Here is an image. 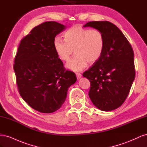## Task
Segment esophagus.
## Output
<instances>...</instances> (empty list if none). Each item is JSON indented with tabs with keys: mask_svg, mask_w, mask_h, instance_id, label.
Masks as SVG:
<instances>
[{
	"mask_svg": "<svg viewBox=\"0 0 147 147\" xmlns=\"http://www.w3.org/2000/svg\"><path fill=\"white\" fill-rule=\"evenodd\" d=\"M76 76H77L78 79H80V78L82 77V74H80V73H77L76 74Z\"/></svg>",
	"mask_w": 147,
	"mask_h": 147,
	"instance_id": "obj_1",
	"label": "esophagus"
}]
</instances>
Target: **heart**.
<instances>
[{"label":"heart","instance_id":"1","mask_svg":"<svg viewBox=\"0 0 147 147\" xmlns=\"http://www.w3.org/2000/svg\"><path fill=\"white\" fill-rule=\"evenodd\" d=\"M64 40L56 37L53 40L55 50L59 58L68 61L74 51L76 53L66 64V67L80 72L90 63H94L101 57L104 49V37L97 29L84 28L75 25L64 34Z\"/></svg>","mask_w":147,"mask_h":147}]
</instances>
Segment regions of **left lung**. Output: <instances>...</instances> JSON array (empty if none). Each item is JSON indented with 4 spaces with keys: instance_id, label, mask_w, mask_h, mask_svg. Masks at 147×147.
<instances>
[{
    "instance_id": "left-lung-1",
    "label": "left lung",
    "mask_w": 147,
    "mask_h": 147,
    "mask_svg": "<svg viewBox=\"0 0 147 147\" xmlns=\"http://www.w3.org/2000/svg\"><path fill=\"white\" fill-rule=\"evenodd\" d=\"M83 27L101 31L104 49L100 59L83 74L91 83L89 96L102 111L121 106L135 78L134 51L121 30L109 21L88 22Z\"/></svg>"
}]
</instances>
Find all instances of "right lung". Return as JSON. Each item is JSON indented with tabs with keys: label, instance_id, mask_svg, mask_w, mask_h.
<instances>
[{
	"label": "right lung",
	"instance_id": "obj_1",
	"mask_svg": "<svg viewBox=\"0 0 147 147\" xmlns=\"http://www.w3.org/2000/svg\"><path fill=\"white\" fill-rule=\"evenodd\" d=\"M65 28L55 21L40 24L21 40L18 49L14 71L20 94L41 113L58 110L77 81L75 73L65 70L53 46L56 35Z\"/></svg>",
	"mask_w": 147,
	"mask_h": 147
}]
</instances>
